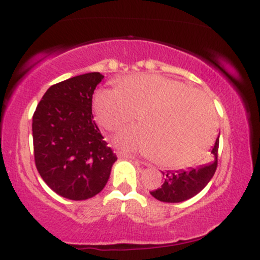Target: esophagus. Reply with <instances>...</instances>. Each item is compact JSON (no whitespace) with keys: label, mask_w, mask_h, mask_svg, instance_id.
Wrapping results in <instances>:
<instances>
[{"label":"esophagus","mask_w":260,"mask_h":260,"mask_svg":"<svg viewBox=\"0 0 260 260\" xmlns=\"http://www.w3.org/2000/svg\"><path fill=\"white\" fill-rule=\"evenodd\" d=\"M118 157H121V159H131V160H137L136 157L133 156V155H131V154H127V153H122V151H120V153H118Z\"/></svg>","instance_id":"34e87169"}]
</instances>
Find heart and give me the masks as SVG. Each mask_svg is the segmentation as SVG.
<instances>
[{
    "mask_svg": "<svg viewBox=\"0 0 260 260\" xmlns=\"http://www.w3.org/2000/svg\"><path fill=\"white\" fill-rule=\"evenodd\" d=\"M92 106L100 126L112 132L139 113L142 124L122 132L116 144L151 155L165 168L194 164L215 134V115L207 98L186 83L159 74L120 78L117 88L95 92Z\"/></svg>",
    "mask_w": 260,
    "mask_h": 260,
    "instance_id": "b5f03b06",
    "label": "heart"
}]
</instances>
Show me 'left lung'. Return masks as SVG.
<instances>
[{"label": "left lung", "mask_w": 260, "mask_h": 260, "mask_svg": "<svg viewBox=\"0 0 260 260\" xmlns=\"http://www.w3.org/2000/svg\"><path fill=\"white\" fill-rule=\"evenodd\" d=\"M217 150L219 137L211 149L213 159L198 168H190L180 171H166L165 182L157 189L151 190L150 194L160 202L180 203L192 198L209 183L217 168Z\"/></svg>", "instance_id": "obj_1"}]
</instances>
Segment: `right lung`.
Segmentation results:
<instances>
[{
  "instance_id": "right-lung-1",
  "label": "right lung",
  "mask_w": 260,
  "mask_h": 260,
  "mask_svg": "<svg viewBox=\"0 0 260 260\" xmlns=\"http://www.w3.org/2000/svg\"><path fill=\"white\" fill-rule=\"evenodd\" d=\"M103 78L92 72L51 85L32 116L39 174L53 192L71 201L100 193L117 160L92 120V94Z\"/></svg>"
}]
</instances>
